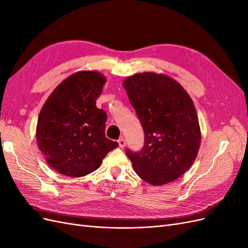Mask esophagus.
Returning a JSON list of instances; mask_svg holds the SVG:
<instances>
[{"label": "esophagus", "instance_id": "esophagus-1", "mask_svg": "<svg viewBox=\"0 0 248 248\" xmlns=\"http://www.w3.org/2000/svg\"><path fill=\"white\" fill-rule=\"evenodd\" d=\"M118 144H119V147H120V148H123V147H125V145H126V141H125V140H124L123 138H121V139H120V140H118Z\"/></svg>", "mask_w": 248, "mask_h": 248}]
</instances>
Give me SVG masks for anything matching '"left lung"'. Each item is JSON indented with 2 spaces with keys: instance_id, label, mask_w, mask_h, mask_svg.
Returning a JSON list of instances; mask_svg holds the SVG:
<instances>
[{
  "instance_id": "1",
  "label": "left lung",
  "mask_w": 248,
  "mask_h": 248,
  "mask_svg": "<svg viewBox=\"0 0 248 248\" xmlns=\"http://www.w3.org/2000/svg\"><path fill=\"white\" fill-rule=\"evenodd\" d=\"M145 133L141 151L126 154L138 176L152 185L175 181L197 158L201 129L184 88L166 74L137 73L123 81Z\"/></svg>"
}]
</instances>
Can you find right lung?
Returning <instances> with one entry per match:
<instances>
[{"label":"right lung","mask_w":248,"mask_h":248,"mask_svg":"<svg viewBox=\"0 0 248 248\" xmlns=\"http://www.w3.org/2000/svg\"><path fill=\"white\" fill-rule=\"evenodd\" d=\"M107 78L98 71L71 74L49 95L36 127L37 145L50 168L68 177H84L100 167L118 147L106 138L107 114L97 108Z\"/></svg>","instance_id":"add662e5"}]
</instances>
